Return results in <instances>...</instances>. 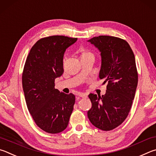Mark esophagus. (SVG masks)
I'll list each match as a JSON object with an SVG mask.
<instances>
[{"instance_id":"esophagus-1","label":"esophagus","mask_w":156,"mask_h":156,"mask_svg":"<svg viewBox=\"0 0 156 156\" xmlns=\"http://www.w3.org/2000/svg\"><path fill=\"white\" fill-rule=\"evenodd\" d=\"M79 97H82V98H86L87 94L86 93H80V94H79Z\"/></svg>"}]
</instances>
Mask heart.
<instances>
[{"label":"heart","instance_id":"b5f03b06","mask_svg":"<svg viewBox=\"0 0 156 156\" xmlns=\"http://www.w3.org/2000/svg\"><path fill=\"white\" fill-rule=\"evenodd\" d=\"M80 53L81 59H86V58H90V57H93V54L91 51L87 50L86 48H81L80 49Z\"/></svg>","mask_w":156,"mask_h":156}]
</instances>
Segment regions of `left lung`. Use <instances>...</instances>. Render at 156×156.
<instances>
[{
	"mask_svg": "<svg viewBox=\"0 0 156 156\" xmlns=\"http://www.w3.org/2000/svg\"><path fill=\"white\" fill-rule=\"evenodd\" d=\"M88 42L101 52L99 78L108 85L101 97L88 95L92 108L88 116L94 126L110 131L124 122L132 108L138 79L134 54L127 41L117 37L99 35Z\"/></svg>",
	"mask_w": 156,
	"mask_h": 156,
	"instance_id": "left-lung-1",
	"label": "left lung"
}]
</instances>
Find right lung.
I'll return each instance as SVG.
<instances>
[{
	"instance_id": "obj_1",
	"label": "right lung",
	"mask_w": 156,
	"mask_h": 156,
	"mask_svg": "<svg viewBox=\"0 0 156 156\" xmlns=\"http://www.w3.org/2000/svg\"><path fill=\"white\" fill-rule=\"evenodd\" d=\"M77 38L51 35L32 46L24 64L22 82L27 108L38 127L49 133L67 127L75 96L55 88V80L64 73L63 57Z\"/></svg>"
}]
</instances>
